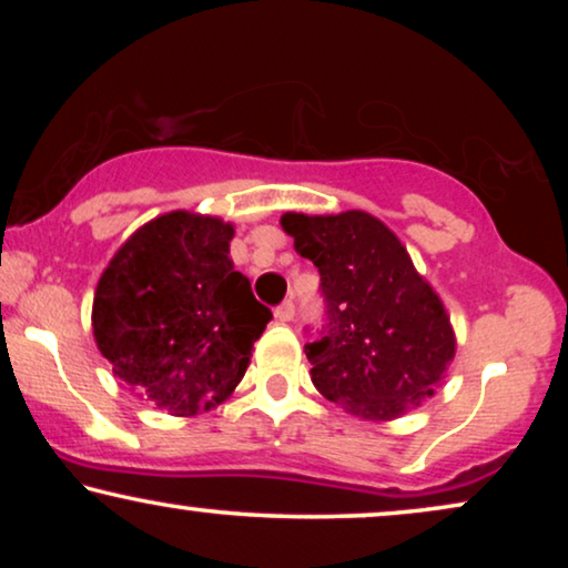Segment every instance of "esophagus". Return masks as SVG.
Returning <instances> with one entry per match:
<instances>
[{"mask_svg": "<svg viewBox=\"0 0 568 568\" xmlns=\"http://www.w3.org/2000/svg\"><path fill=\"white\" fill-rule=\"evenodd\" d=\"M274 315H276V321H282V323H290L292 317H294V302H292V300L282 302V305H278V307L274 310Z\"/></svg>", "mask_w": 568, "mask_h": 568, "instance_id": "1", "label": "esophagus"}]
</instances>
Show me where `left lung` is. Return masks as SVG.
<instances>
[{"mask_svg":"<svg viewBox=\"0 0 568 568\" xmlns=\"http://www.w3.org/2000/svg\"><path fill=\"white\" fill-rule=\"evenodd\" d=\"M282 227L321 274L325 325L305 346L317 390L372 422L432 398L455 356V333L395 232L359 209L286 212Z\"/></svg>","mask_w":568,"mask_h":568,"instance_id":"1","label":"left lung"}]
</instances>
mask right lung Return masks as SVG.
I'll use <instances>...</instances> for the list:
<instances>
[{"mask_svg":"<svg viewBox=\"0 0 568 568\" xmlns=\"http://www.w3.org/2000/svg\"><path fill=\"white\" fill-rule=\"evenodd\" d=\"M232 235L216 216L162 214L119 247L98 282L100 354L131 390L173 416L227 400L271 321L232 266Z\"/></svg>","mask_w":568,"mask_h":568,"instance_id":"add662e5","label":"right lung"}]
</instances>
